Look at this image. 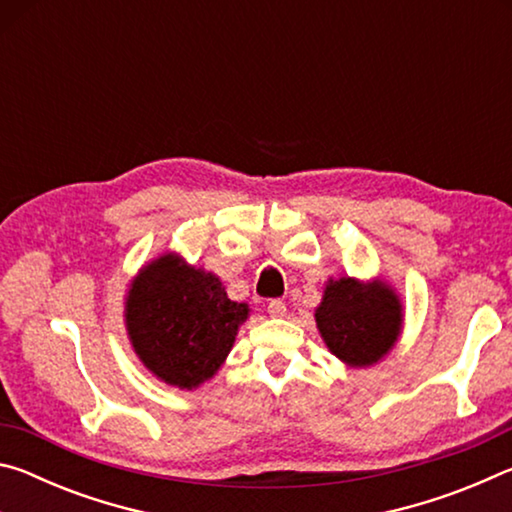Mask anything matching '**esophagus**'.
<instances>
[{"label": "esophagus", "mask_w": 512, "mask_h": 512, "mask_svg": "<svg viewBox=\"0 0 512 512\" xmlns=\"http://www.w3.org/2000/svg\"><path fill=\"white\" fill-rule=\"evenodd\" d=\"M266 311H268V316H273V318H282L284 314H287V307H284V302H282V300H271V302H268Z\"/></svg>", "instance_id": "34e87169"}]
</instances>
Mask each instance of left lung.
I'll list each match as a JSON object with an SVG mask.
<instances>
[{
  "mask_svg": "<svg viewBox=\"0 0 512 512\" xmlns=\"http://www.w3.org/2000/svg\"><path fill=\"white\" fill-rule=\"evenodd\" d=\"M320 339L348 368H370L400 341L404 305L384 277H329L314 311Z\"/></svg>",
  "mask_w": 512,
  "mask_h": 512,
  "instance_id": "8db88e82",
  "label": "left lung"
}]
</instances>
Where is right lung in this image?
I'll use <instances>...</instances> for the list:
<instances>
[{
	"label": "right lung",
	"mask_w": 512,
	"mask_h": 512,
	"mask_svg": "<svg viewBox=\"0 0 512 512\" xmlns=\"http://www.w3.org/2000/svg\"><path fill=\"white\" fill-rule=\"evenodd\" d=\"M248 316L250 307L230 300L219 277L173 250L146 262L124 298L137 359L180 391H194L219 372Z\"/></svg>",
	"instance_id": "obj_1"
}]
</instances>
